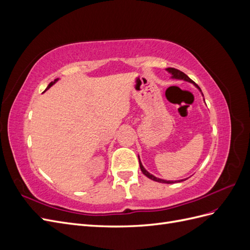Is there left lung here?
<instances>
[{
  "label": "left lung",
  "instance_id": "obj_1",
  "mask_svg": "<svg viewBox=\"0 0 250 250\" xmlns=\"http://www.w3.org/2000/svg\"><path fill=\"white\" fill-rule=\"evenodd\" d=\"M167 70L172 76H171V78H173V79H180V80H185V81H188V82H191V83H193V84L197 87L200 92H201V89H200V87L196 84V83L191 79V78H188V75H186L184 72H181V71H179V70H177V69H174V67H168V69H166ZM202 94V93H201ZM203 96V95H202ZM139 163H140V168H141V171L143 172V174L144 175H146L148 178H150V179H152V180H154V181H157V183H162V184H174V183H180V181H183L184 179H181V180H165V179H161V178H157V177H155L154 175H152V174H150L145 168L143 167V165H142V163H141V161H140V158H139Z\"/></svg>",
  "mask_w": 250,
  "mask_h": 250
}]
</instances>
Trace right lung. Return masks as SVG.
Here are the masks:
<instances>
[{
	"label": "right lung",
	"instance_id": "1",
	"mask_svg": "<svg viewBox=\"0 0 250 250\" xmlns=\"http://www.w3.org/2000/svg\"><path fill=\"white\" fill-rule=\"evenodd\" d=\"M57 80H58V78H57V79H55V80H54V81H52V82H50V84H49V85H48V86H47V88H46V90H47V89H48V88H50V87H51V86H52V85H53V84H54V83H55V82H56V81H57Z\"/></svg>",
	"mask_w": 250,
	"mask_h": 250
}]
</instances>
